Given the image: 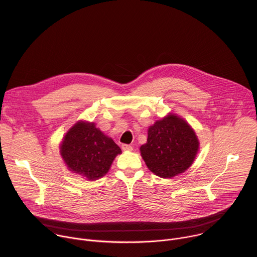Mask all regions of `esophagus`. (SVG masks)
<instances>
[{"label":"esophagus","instance_id":"obj_1","mask_svg":"<svg viewBox=\"0 0 257 257\" xmlns=\"http://www.w3.org/2000/svg\"><path fill=\"white\" fill-rule=\"evenodd\" d=\"M132 146L131 145H129V144H122V150L123 151H128V152H130V151H132Z\"/></svg>","mask_w":257,"mask_h":257}]
</instances>
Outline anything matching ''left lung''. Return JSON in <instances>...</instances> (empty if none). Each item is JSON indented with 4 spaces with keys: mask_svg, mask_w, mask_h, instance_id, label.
Instances as JSON below:
<instances>
[{
    "mask_svg": "<svg viewBox=\"0 0 257 257\" xmlns=\"http://www.w3.org/2000/svg\"><path fill=\"white\" fill-rule=\"evenodd\" d=\"M198 146L197 137L188 123L169 115L149 128L148 142L141 145L140 152L153 173L172 178L192 165Z\"/></svg>",
    "mask_w": 257,
    "mask_h": 257,
    "instance_id": "8db88e82",
    "label": "left lung"
}]
</instances>
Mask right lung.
Segmentation results:
<instances>
[{
    "mask_svg": "<svg viewBox=\"0 0 257 257\" xmlns=\"http://www.w3.org/2000/svg\"><path fill=\"white\" fill-rule=\"evenodd\" d=\"M121 149L112 138L105 136L93 123L78 122L66 134L61 156L70 171L88 180L107 173Z\"/></svg>",
    "mask_w": 257,
    "mask_h": 257,
    "instance_id": "add662e5",
    "label": "right lung"
}]
</instances>
